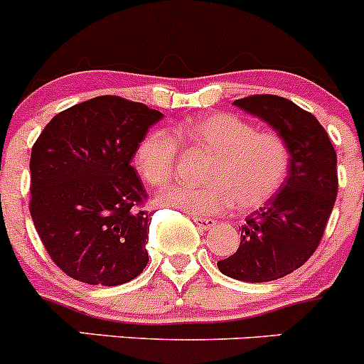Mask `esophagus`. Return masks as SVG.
Masks as SVG:
<instances>
[{
  "label": "esophagus",
  "instance_id": "obj_1",
  "mask_svg": "<svg viewBox=\"0 0 364 364\" xmlns=\"http://www.w3.org/2000/svg\"><path fill=\"white\" fill-rule=\"evenodd\" d=\"M193 220H194V224H196V226L203 231L212 230V228L217 224V220L207 219V217H193Z\"/></svg>",
  "mask_w": 364,
  "mask_h": 364
}]
</instances>
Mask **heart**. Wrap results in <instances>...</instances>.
<instances>
[{
  "instance_id": "heart-1",
  "label": "heart",
  "mask_w": 364,
  "mask_h": 364,
  "mask_svg": "<svg viewBox=\"0 0 364 364\" xmlns=\"http://www.w3.org/2000/svg\"><path fill=\"white\" fill-rule=\"evenodd\" d=\"M177 141L210 154L201 171L205 183H171L159 191L157 200L191 215H215L235 203L259 207L280 189L289 170V149L279 134L257 131L237 115L212 114L171 127L170 133L152 131L141 140L134 164L145 182L161 186L170 181Z\"/></svg>"
}]
</instances>
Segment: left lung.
<instances>
[{"label": "left lung", "mask_w": 364, "mask_h": 364, "mask_svg": "<svg viewBox=\"0 0 364 364\" xmlns=\"http://www.w3.org/2000/svg\"><path fill=\"white\" fill-rule=\"evenodd\" d=\"M233 105L286 141L289 170L280 189L245 219L237 252L217 266L231 279L269 282L305 264L319 245L338 193L336 152L319 121L293 101L254 95Z\"/></svg>", "instance_id": "1"}]
</instances>
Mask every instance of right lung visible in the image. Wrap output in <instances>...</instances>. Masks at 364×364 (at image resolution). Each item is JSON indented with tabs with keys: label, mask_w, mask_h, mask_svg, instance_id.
<instances>
[{
	"label": "right lung",
	"mask_w": 364,
	"mask_h": 364,
	"mask_svg": "<svg viewBox=\"0 0 364 364\" xmlns=\"http://www.w3.org/2000/svg\"><path fill=\"white\" fill-rule=\"evenodd\" d=\"M161 119L144 103L98 96L59 112L33 145L29 212L71 279L121 286L147 266V193L131 161Z\"/></svg>",
	"instance_id": "1"
}]
</instances>
